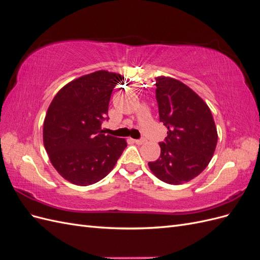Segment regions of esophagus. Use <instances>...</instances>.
Here are the masks:
<instances>
[{
  "mask_svg": "<svg viewBox=\"0 0 260 260\" xmlns=\"http://www.w3.org/2000/svg\"><path fill=\"white\" fill-rule=\"evenodd\" d=\"M135 142L137 143V144H139V145H141V144H143L144 142H145V139H143V138H141V139H138V140H135Z\"/></svg>",
  "mask_w": 260,
  "mask_h": 260,
  "instance_id": "34e87169",
  "label": "esophagus"
}]
</instances>
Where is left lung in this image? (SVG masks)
I'll return each instance as SVG.
<instances>
[{"label": "left lung", "instance_id": "8db88e82", "mask_svg": "<svg viewBox=\"0 0 260 260\" xmlns=\"http://www.w3.org/2000/svg\"><path fill=\"white\" fill-rule=\"evenodd\" d=\"M159 120L167 130L160 156L149 161L153 174L169 184H182L207 167L217 145V129L207 104L179 80L157 77Z\"/></svg>", "mask_w": 260, "mask_h": 260}]
</instances>
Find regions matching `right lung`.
<instances>
[{
    "label": "right lung",
    "mask_w": 260,
    "mask_h": 260,
    "mask_svg": "<svg viewBox=\"0 0 260 260\" xmlns=\"http://www.w3.org/2000/svg\"><path fill=\"white\" fill-rule=\"evenodd\" d=\"M123 77L105 70L82 76L53 99L43 124V142L58 174L77 185L99 182L127 146L124 139L102 133L112 92Z\"/></svg>",
    "instance_id": "1"
}]
</instances>
